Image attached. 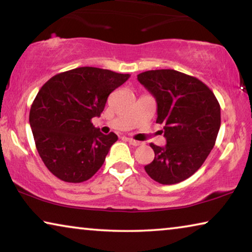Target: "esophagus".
<instances>
[{"label": "esophagus", "instance_id": "esophagus-1", "mask_svg": "<svg viewBox=\"0 0 252 252\" xmlns=\"http://www.w3.org/2000/svg\"><path fill=\"white\" fill-rule=\"evenodd\" d=\"M126 140H127V142H129L130 144H132V146H134V147L140 146V142L136 141V140H133V139H131V138H127Z\"/></svg>", "mask_w": 252, "mask_h": 252}]
</instances>
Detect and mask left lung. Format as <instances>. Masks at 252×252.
Wrapping results in <instances>:
<instances>
[{"mask_svg": "<svg viewBox=\"0 0 252 252\" xmlns=\"http://www.w3.org/2000/svg\"><path fill=\"white\" fill-rule=\"evenodd\" d=\"M138 80L156 97L157 123H163L167 144L151 143L155 159L144 167L161 185H174L197 171L216 143L220 104L202 81L176 70H151Z\"/></svg>", "mask_w": 252, "mask_h": 252, "instance_id": "1", "label": "left lung"}]
</instances>
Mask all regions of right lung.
<instances>
[{"instance_id":"obj_1","label":"right lung","mask_w":252,"mask_h":252,"mask_svg":"<svg viewBox=\"0 0 252 252\" xmlns=\"http://www.w3.org/2000/svg\"><path fill=\"white\" fill-rule=\"evenodd\" d=\"M130 74L82 66L51 78L30 110V126L45 167L62 181L80 183L94 176L118 140L91 122L100 117L110 93Z\"/></svg>"}]
</instances>
